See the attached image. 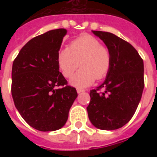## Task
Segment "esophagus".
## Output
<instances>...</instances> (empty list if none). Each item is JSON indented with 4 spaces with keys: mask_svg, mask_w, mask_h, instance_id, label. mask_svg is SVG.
I'll return each instance as SVG.
<instances>
[{
    "mask_svg": "<svg viewBox=\"0 0 157 157\" xmlns=\"http://www.w3.org/2000/svg\"><path fill=\"white\" fill-rule=\"evenodd\" d=\"M76 92H77V93H81V92H84L85 91H84V90H82V89L77 88L76 89Z\"/></svg>",
    "mask_w": 157,
    "mask_h": 157,
    "instance_id": "obj_1",
    "label": "esophagus"
}]
</instances>
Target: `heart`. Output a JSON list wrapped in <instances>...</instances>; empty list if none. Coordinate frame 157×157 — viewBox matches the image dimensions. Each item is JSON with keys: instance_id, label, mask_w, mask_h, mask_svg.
I'll return each mask as SVG.
<instances>
[{"instance_id": "1", "label": "heart", "mask_w": 157, "mask_h": 157, "mask_svg": "<svg viewBox=\"0 0 157 157\" xmlns=\"http://www.w3.org/2000/svg\"><path fill=\"white\" fill-rule=\"evenodd\" d=\"M57 64L65 78L71 77L79 66L82 69L71 79V85L85 88L98 80L105 77L111 66L109 48L101 45L94 37L86 35L75 39L69 48L60 49L57 55Z\"/></svg>"}]
</instances>
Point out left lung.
Returning <instances> with one entry per match:
<instances>
[{
  "instance_id": "1",
  "label": "left lung",
  "mask_w": 157,
  "mask_h": 157,
  "mask_svg": "<svg viewBox=\"0 0 157 157\" xmlns=\"http://www.w3.org/2000/svg\"><path fill=\"white\" fill-rule=\"evenodd\" d=\"M92 33L109 48L111 66L102 85L91 90V101L86 109L96 128L113 130L126 124L137 109L145 86L144 63L128 42L111 33ZM102 88L104 92H97Z\"/></svg>"
}]
</instances>
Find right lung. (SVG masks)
I'll list each match as a JSON object with an SVG mask.
<instances>
[{
    "label": "right lung",
    "mask_w": 157,
    "mask_h": 157,
    "mask_svg": "<svg viewBox=\"0 0 157 157\" xmlns=\"http://www.w3.org/2000/svg\"><path fill=\"white\" fill-rule=\"evenodd\" d=\"M66 29L50 30L29 40L13 61L12 95L22 118L39 131L62 128L77 98L59 72L57 55ZM58 86L62 87L58 89Z\"/></svg>",
    "instance_id": "obj_1"
}]
</instances>
